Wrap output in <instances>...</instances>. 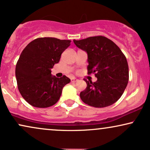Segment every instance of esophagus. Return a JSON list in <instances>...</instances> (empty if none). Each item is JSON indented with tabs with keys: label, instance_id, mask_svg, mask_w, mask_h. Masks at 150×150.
<instances>
[{
	"label": "esophagus",
	"instance_id": "1",
	"mask_svg": "<svg viewBox=\"0 0 150 150\" xmlns=\"http://www.w3.org/2000/svg\"><path fill=\"white\" fill-rule=\"evenodd\" d=\"M77 81H78V79H76V78H72V79H71V83H75V82H76Z\"/></svg>",
	"mask_w": 150,
	"mask_h": 150
}]
</instances>
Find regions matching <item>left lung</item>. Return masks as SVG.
Returning a JSON list of instances; mask_svg holds the SVG:
<instances>
[{"instance_id": "1", "label": "left lung", "mask_w": 150, "mask_h": 150, "mask_svg": "<svg viewBox=\"0 0 150 150\" xmlns=\"http://www.w3.org/2000/svg\"><path fill=\"white\" fill-rule=\"evenodd\" d=\"M75 45L88 53V74H95L97 81H87L81 100L89 106L103 108L115 103L122 95L129 81V66L125 55L106 37L74 40Z\"/></svg>"}]
</instances>
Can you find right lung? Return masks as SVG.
Segmentation results:
<instances>
[{
	"instance_id": "obj_1",
	"label": "right lung",
	"mask_w": 150,
	"mask_h": 150,
	"mask_svg": "<svg viewBox=\"0 0 150 150\" xmlns=\"http://www.w3.org/2000/svg\"><path fill=\"white\" fill-rule=\"evenodd\" d=\"M70 40L40 38L23 50L16 65L18 89L24 99L37 108H47L60 99L62 88L70 79L51 75V69L60 60Z\"/></svg>"
}]
</instances>
